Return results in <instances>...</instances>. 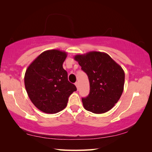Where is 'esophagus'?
<instances>
[{
    "instance_id": "obj_1",
    "label": "esophagus",
    "mask_w": 152,
    "mask_h": 152,
    "mask_svg": "<svg viewBox=\"0 0 152 152\" xmlns=\"http://www.w3.org/2000/svg\"><path fill=\"white\" fill-rule=\"evenodd\" d=\"M75 85H76V86L77 89H78V82H76V83H75Z\"/></svg>"
}]
</instances>
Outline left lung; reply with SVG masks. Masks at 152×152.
<instances>
[{
    "mask_svg": "<svg viewBox=\"0 0 152 152\" xmlns=\"http://www.w3.org/2000/svg\"><path fill=\"white\" fill-rule=\"evenodd\" d=\"M74 60L90 82V93L82 99L84 109L95 114L109 111L119 101L124 88L125 72L121 66L107 53L100 51L76 55Z\"/></svg>",
    "mask_w": 152,
    "mask_h": 152,
    "instance_id": "obj_1",
    "label": "left lung"
}]
</instances>
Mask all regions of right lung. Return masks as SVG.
<instances>
[{
    "label": "right lung",
    "instance_id": "add662e5",
    "mask_svg": "<svg viewBox=\"0 0 152 152\" xmlns=\"http://www.w3.org/2000/svg\"><path fill=\"white\" fill-rule=\"evenodd\" d=\"M66 57L65 51H45L25 72L24 81L28 96L43 113L53 114L65 109L69 96L77 90L68 81V73L63 68Z\"/></svg>",
    "mask_w": 152,
    "mask_h": 152
}]
</instances>
